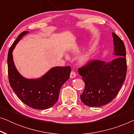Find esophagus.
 Here are the masks:
<instances>
[{
  "label": "esophagus",
  "mask_w": 134,
  "mask_h": 134,
  "mask_svg": "<svg viewBox=\"0 0 134 134\" xmlns=\"http://www.w3.org/2000/svg\"><path fill=\"white\" fill-rule=\"evenodd\" d=\"M76 76V72H75L74 71H71V73H70V78L73 79V78H74Z\"/></svg>",
  "instance_id": "obj_1"
}]
</instances>
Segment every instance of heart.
<instances>
[{"mask_svg":"<svg viewBox=\"0 0 134 134\" xmlns=\"http://www.w3.org/2000/svg\"><path fill=\"white\" fill-rule=\"evenodd\" d=\"M91 59V55L90 54H85L80 57L79 60V62L81 65H85L88 63Z\"/></svg>","mask_w":134,"mask_h":134,"instance_id":"heart-1","label":"heart"}]
</instances>
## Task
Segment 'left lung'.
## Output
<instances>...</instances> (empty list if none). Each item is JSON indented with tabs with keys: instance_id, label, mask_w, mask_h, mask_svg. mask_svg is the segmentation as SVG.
Segmentation results:
<instances>
[{
	"instance_id": "left-lung-1",
	"label": "left lung",
	"mask_w": 134,
	"mask_h": 134,
	"mask_svg": "<svg viewBox=\"0 0 134 134\" xmlns=\"http://www.w3.org/2000/svg\"><path fill=\"white\" fill-rule=\"evenodd\" d=\"M115 59L109 62L92 60L78 69L85 87L80 99L88 107H101L114 99L126 76L127 64L123 41L112 33Z\"/></svg>"
}]
</instances>
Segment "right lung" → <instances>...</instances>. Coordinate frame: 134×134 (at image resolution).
<instances>
[{"label": "right lung", "instance_id": "1", "mask_svg": "<svg viewBox=\"0 0 134 134\" xmlns=\"http://www.w3.org/2000/svg\"><path fill=\"white\" fill-rule=\"evenodd\" d=\"M29 33L22 32L9 49L8 73L11 87L18 98L31 108L45 110L52 107L58 99L62 85L70 76V66H56L51 68L41 77L27 79L18 72L14 65L12 52L22 38Z\"/></svg>", "mask_w": 134, "mask_h": 134}]
</instances>
